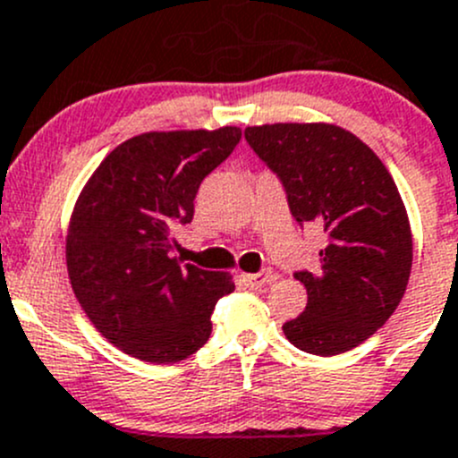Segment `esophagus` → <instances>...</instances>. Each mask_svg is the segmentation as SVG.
I'll return each mask as SVG.
<instances>
[{
	"label": "esophagus",
	"instance_id": "1",
	"mask_svg": "<svg viewBox=\"0 0 458 458\" xmlns=\"http://www.w3.org/2000/svg\"><path fill=\"white\" fill-rule=\"evenodd\" d=\"M269 280H271V271L269 269L258 271V274H242V283L247 284V287H251V289L265 287Z\"/></svg>",
	"mask_w": 458,
	"mask_h": 458
}]
</instances>
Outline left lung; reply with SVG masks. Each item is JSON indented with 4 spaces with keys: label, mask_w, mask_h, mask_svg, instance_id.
<instances>
[{
    "label": "left lung",
    "mask_w": 458,
    "mask_h": 458,
    "mask_svg": "<svg viewBox=\"0 0 458 458\" xmlns=\"http://www.w3.org/2000/svg\"><path fill=\"white\" fill-rule=\"evenodd\" d=\"M249 147L274 171L298 225L325 231L320 269L296 271L307 307L283 332L307 354L336 356L368 341L405 293L411 231L377 153L336 124L247 126Z\"/></svg>",
    "instance_id": "left-lung-1"
}]
</instances>
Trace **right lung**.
<instances>
[{
  "label": "right lung",
  "mask_w": 458,
  "mask_h": 458,
  "mask_svg": "<svg viewBox=\"0 0 458 458\" xmlns=\"http://www.w3.org/2000/svg\"><path fill=\"white\" fill-rule=\"evenodd\" d=\"M240 138L238 126L135 135L81 189L66 233L71 287L124 354L169 365L209 341L211 311L233 280L171 258L174 229L191 223L200 182Z\"/></svg>",
  "instance_id": "add662e5"
}]
</instances>
